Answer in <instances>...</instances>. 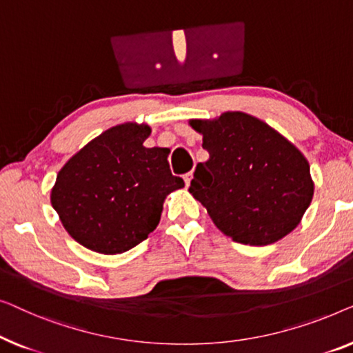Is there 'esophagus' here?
<instances>
[{"label": "esophagus", "instance_id": "obj_1", "mask_svg": "<svg viewBox=\"0 0 353 353\" xmlns=\"http://www.w3.org/2000/svg\"><path fill=\"white\" fill-rule=\"evenodd\" d=\"M192 177H193L192 172H187V174L183 176V181H185V185H187V187L190 185V182H192Z\"/></svg>", "mask_w": 353, "mask_h": 353}]
</instances>
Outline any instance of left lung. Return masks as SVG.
<instances>
[{"label": "left lung", "instance_id": "1", "mask_svg": "<svg viewBox=\"0 0 353 353\" xmlns=\"http://www.w3.org/2000/svg\"><path fill=\"white\" fill-rule=\"evenodd\" d=\"M210 153L188 192L233 241L265 246L294 230L314 196L305 157L267 123L241 112L192 120Z\"/></svg>", "mask_w": 353, "mask_h": 353}]
</instances>
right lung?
Segmentation results:
<instances>
[{
	"instance_id": "1",
	"label": "right lung",
	"mask_w": 353,
	"mask_h": 353,
	"mask_svg": "<svg viewBox=\"0 0 353 353\" xmlns=\"http://www.w3.org/2000/svg\"><path fill=\"white\" fill-rule=\"evenodd\" d=\"M148 136L147 125L113 126L59 171L52 208L88 250L120 254L137 246L157 228L166 195L183 187L170 170V150L143 147Z\"/></svg>"
}]
</instances>
